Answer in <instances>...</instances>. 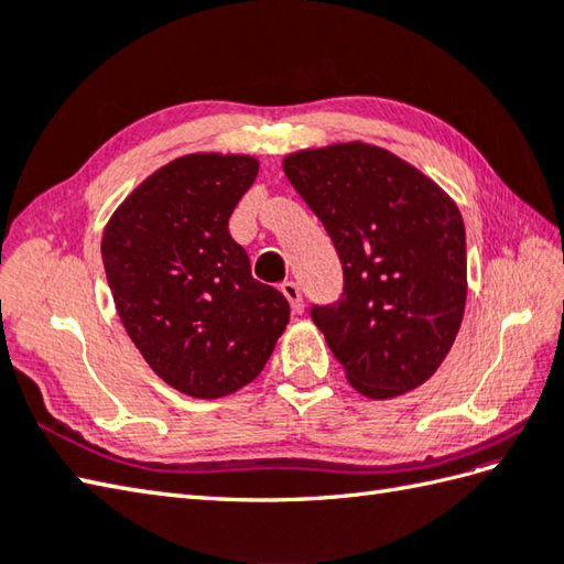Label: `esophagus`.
Wrapping results in <instances>:
<instances>
[{
    "mask_svg": "<svg viewBox=\"0 0 564 564\" xmlns=\"http://www.w3.org/2000/svg\"><path fill=\"white\" fill-rule=\"evenodd\" d=\"M281 293L285 295V301L291 303V310L295 315H301L303 310H305V305H303V295H301V285L297 283H293V281H285L283 285H281Z\"/></svg>",
    "mask_w": 564,
    "mask_h": 564,
    "instance_id": "1",
    "label": "esophagus"
}]
</instances>
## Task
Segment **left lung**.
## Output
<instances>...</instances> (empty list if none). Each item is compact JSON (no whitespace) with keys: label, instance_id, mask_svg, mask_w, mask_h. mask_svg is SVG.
Returning a JSON list of instances; mask_svg holds the SVG:
<instances>
[{"label":"left lung","instance_id":"left-lung-1","mask_svg":"<svg viewBox=\"0 0 564 564\" xmlns=\"http://www.w3.org/2000/svg\"><path fill=\"white\" fill-rule=\"evenodd\" d=\"M293 188L329 232L344 297L313 319L370 400H392L436 373L467 297L465 225L434 178L370 142H332L283 158Z\"/></svg>","mask_w":564,"mask_h":564}]
</instances>
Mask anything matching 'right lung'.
Masks as SVG:
<instances>
[{
	"mask_svg": "<svg viewBox=\"0 0 564 564\" xmlns=\"http://www.w3.org/2000/svg\"><path fill=\"white\" fill-rule=\"evenodd\" d=\"M257 174L254 154H184L130 191L104 227L118 317L154 373L188 398L249 386L291 319L227 230Z\"/></svg>",
	"mask_w": 564,
	"mask_h": 564,
	"instance_id": "right-lung-1",
	"label": "right lung"
}]
</instances>
